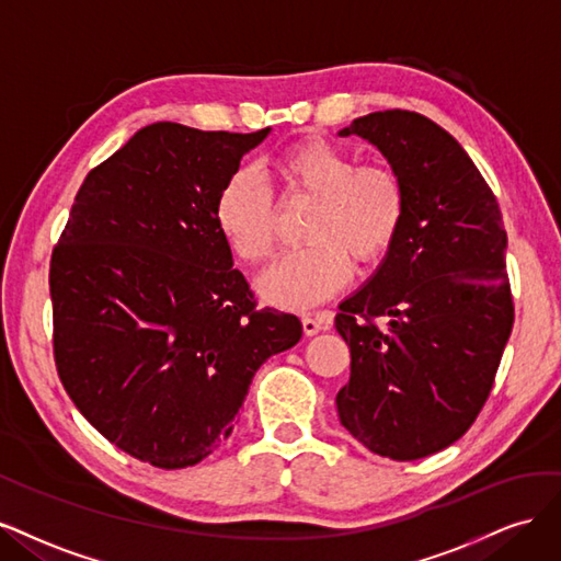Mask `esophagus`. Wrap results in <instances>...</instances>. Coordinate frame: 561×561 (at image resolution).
Instances as JSON below:
<instances>
[{"label": "esophagus", "instance_id": "1", "mask_svg": "<svg viewBox=\"0 0 561 561\" xmlns=\"http://www.w3.org/2000/svg\"><path fill=\"white\" fill-rule=\"evenodd\" d=\"M323 329H327V321H323L321 317H302V331H305V335H317V333H321Z\"/></svg>", "mask_w": 561, "mask_h": 561}]
</instances>
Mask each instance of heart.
Returning a JSON list of instances; mask_svg holds the SVG:
<instances>
[{"instance_id": "b5f03b06", "label": "heart", "mask_w": 561, "mask_h": 561, "mask_svg": "<svg viewBox=\"0 0 561 561\" xmlns=\"http://www.w3.org/2000/svg\"><path fill=\"white\" fill-rule=\"evenodd\" d=\"M275 174L294 195L314 197L305 244L288 251L259 277L261 296L284 310H310L337 294L356 263L382 259L399 238L408 197L385 165H358L352 151L310 137L275 158ZM214 219L230 249L263 263L275 247L277 207L263 179L234 170L216 193Z\"/></svg>"}]
</instances>
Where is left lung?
I'll use <instances>...</instances> for the list:
<instances>
[{
	"label": "left lung",
	"instance_id": "left-lung-1",
	"mask_svg": "<svg viewBox=\"0 0 561 561\" xmlns=\"http://www.w3.org/2000/svg\"><path fill=\"white\" fill-rule=\"evenodd\" d=\"M337 135L373 144L408 197L399 238L335 317L352 352L340 424L375 455L414 461L459 440L492 391L513 331L508 238L492 188L438 123L387 110Z\"/></svg>",
	"mask_w": 561,
	"mask_h": 561
}]
</instances>
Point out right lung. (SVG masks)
Returning a JSON list of instances; mask_svg holds the SVG:
<instances>
[{
    "label": "right lung",
    "mask_w": 561,
    "mask_h": 561,
    "mask_svg": "<svg viewBox=\"0 0 561 561\" xmlns=\"http://www.w3.org/2000/svg\"><path fill=\"white\" fill-rule=\"evenodd\" d=\"M270 135L160 121L90 170L50 259L53 350L102 436L158 468L209 457L256 370L302 335L259 310L214 219L216 193Z\"/></svg>",
    "instance_id": "obj_1"
}]
</instances>
